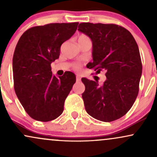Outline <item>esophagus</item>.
Listing matches in <instances>:
<instances>
[{"instance_id": "34e87169", "label": "esophagus", "mask_w": 157, "mask_h": 157, "mask_svg": "<svg viewBox=\"0 0 157 157\" xmlns=\"http://www.w3.org/2000/svg\"><path fill=\"white\" fill-rule=\"evenodd\" d=\"M76 80L77 82H79V81L81 80V77L80 75H76Z\"/></svg>"}]
</instances>
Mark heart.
Wrapping results in <instances>:
<instances>
[{"label":"heart","instance_id":"b5f03b06","mask_svg":"<svg viewBox=\"0 0 157 157\" xmlns=\"http://www.w3.org/2000/svg\"><path fill=\"white\" fill-rule=\"evenodd\" d=\"M86 39H89L88 36L85 35H81L78 37L77 40H86ZM82 67V63H75L73 65V69L77 71H80Z\"/></svg>","mask_w":157,"mask_h":157}]
</instances>
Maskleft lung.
Masks as SVG:
<instances>
[{
    "instance_id": "1",
    "label": "left lung",
    "mask_w": 157,
    "mask_h": 157,
    "mask_svg": "<svg viewBox=\"0 0 157 157\" xmlns=\"http://www.w3.org/2000/svg\"><path fill=\"white\" fill-rule=\"evenodd\" d=\"M78 30L92 40L93 63L88 68L97 73L104 70L107 78L102 85L82 78L86 112L102 122L118 120L131 109L139 93L142 66L138 45L128 30L113 23H81Z\"/></svg>"
}]
</instances>
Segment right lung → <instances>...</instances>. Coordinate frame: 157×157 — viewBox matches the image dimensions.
Listing matches in <instances>:
<instances>
[{
	"instance_id": "right-lung-1",
	"label": "right lung",
	"mask_w": 157,
	"mask_h": 157,
	"mask_svg": "<svg viewBox=\"0 0 157 157\" xmlns=\"http://www.w3.org/2000/svg\"><path fill=\"white\" fill-rule=\"evenodd\" d=\"M78 22L33 26L20 37L12 60L14 88L26 112L34 120L48 122L63 113L75 74L53 76L51 63L59 58L60 46L76 32Z\"/></svg>"
}]
</instances>
